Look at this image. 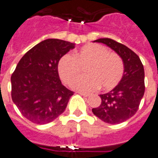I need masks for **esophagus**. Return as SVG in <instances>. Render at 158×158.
<instances>
[{
  "instance_id": "1",
  "label": "esophagus",
  "mask_w": 158,
  "mask_h": 158,
  "mask_svg": "<svg viewBox=\"0 0 158 158\" xmlns=\"http://www.w3.org/2000/svg\"><path fill=\"white\" fill-rule=\"evenodd\" d=\"M77 93L80 94L81 95H83V96H85V97H89V95H90V94L85 93V92H81V91H78Z\"/></svg>"
}]
</instances>
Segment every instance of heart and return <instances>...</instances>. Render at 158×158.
I'll list each match as a JSON object with an SVG mask.
<instances>
[{"instance_id": "heart-1", "label": "heart", "mask_w": 158, "mask_h": 158, "mask_svg": "<svg viewBox=\"0 0 158 158\" xmlns=\"http://www.w3.org/2000/svg\"><path fill=\"white\" fill-rule=\"evenodd\" d=\"M87 76L74 80L72 88L91 91L101 86L103 90L113 89L119 83L124 75V64L121 57L110 52L104 45L89 44L81 48L72 56L66 53L57 63V71L61 80L70 83L85 68Z\"/></svg>"}]
</instances>
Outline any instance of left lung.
I'll list each match as a JSON object with an SVG mask.
<instances>
[{"label":"left lung","mask_w":158,"mask_h":158,"mask_svg":"<svg viewBox=\"0 0 158 158\" xmlns=\"http://www.w3.org/2000/svg\"><path fill=\"white\" fill-rule=\"evenodd\" d=\"M118 54L124 63V75L118 85L110 92L100 94L101 105L93 114L108 124H119L132 117L139 109L144 94V69L139 56L131 49L111 39H99Z\"/></svg>","instance_id":"left-lung-1"}]
</instances>
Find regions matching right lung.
Instances as JSON below:
<instances>
[{
	"mask_svg": "<svg viewBox=\"0 0 158 158\" xmlns=\"http://www.w3.org/2000/svg\"><path fill=\"white\" fill-rule=\"evenodd\" d=\"M75 44L48 39L22 56L11 77L12 100L23 116L44 125L64 112L72 91L62 84L57 63Z\"/></svg>",
	"mask_w": 158,
	"mask_h": 158,
	"instance_id": "add662e5",
	"label": "right lung"
}]
</instances>
